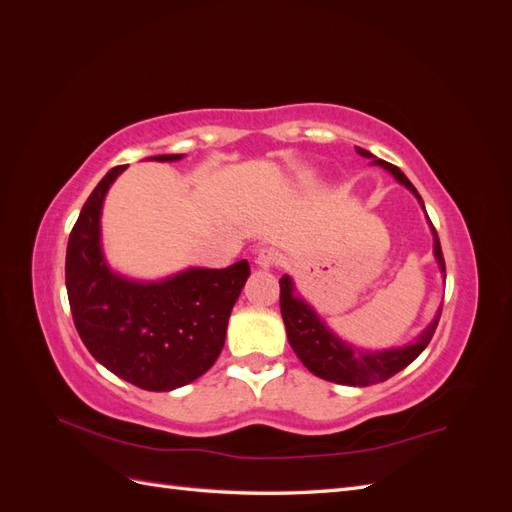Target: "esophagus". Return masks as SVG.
<instances>
[{"mask_svg":"<svg viewBox=\"0 0 512 512\" xmlns=\"http://www.w3.org/2000/svg\"><path fill=\"white\" fill-rule=\"evenodd\" d=\"M284 256L280 250H275V247H260L256 252V265L260 269H273L277 265H282Z\"/></svg>","mask_w":512,"mask_h":512,"instance_id":"obj_1","label":"esophagus"}]
</instances>
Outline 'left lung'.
Listing matches in <instances>:
<instances>
[{
	"instance_id": "1",
	"label": "left lung",
	"mask_w": 512,
	"mask_h": 512,
	"mask_svg": "<svg viewBox=\"0 0 512 512\" xmlns=\"http://www.w3.org/2000/svg\"><path fill=\"white\" fill-rule=\"evenodd\" d=\"M356 153L363 158H369L371 164L389 170L401 185H406V188L416 196L418 203H421V207L425 209L421 194L416 192L410 179L401 173L397 166L378 160L374 153L361 147H356ZM431 232H433V256H436L440 271L444 273L442 247L433 224H431ZM280 307H282V318L286 324L288 342L294 354L301 359V363L312 371L314 376L322 380H329L335 384H348V386H369L376 382H384L391 376H395L397 371L408 367L431 342L442 314V307H440L436 318L427 324L423 333L406 346L386 348V350H365L344 342V339H339L316 314V309L303 297H299L297 290H294L290 275H282L280 280Z\"/></svg>"
}]
</instances>
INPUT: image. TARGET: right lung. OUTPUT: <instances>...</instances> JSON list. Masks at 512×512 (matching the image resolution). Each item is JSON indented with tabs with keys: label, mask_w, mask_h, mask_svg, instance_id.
Wrapping results in <instances>:
<instances>
[{
	"label": "right lung",
	"mask_w": 512,
	"mask_h": 512,
	"mask_svg": "<svg viewBox=\"0 0 512 512\" xmlns=\"http://www.w3.org/2000/svg\"><path fill=\"white\" fill-rule=\"evenodd\" d=\"M183 153L147 160L177 162ZM126 170H108L76 220L66 252V288L74 327L94 359L145 391H173L218 359L232 305L250 277L247 260L226 269L190 267L141 282L108 267L102 252V205Z\"/></svg>",
	"instance_id": "1"
}]
</instances>
